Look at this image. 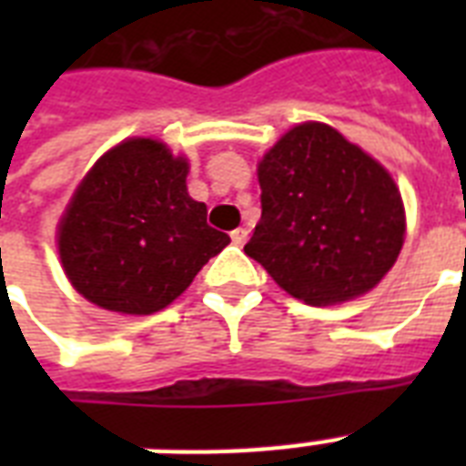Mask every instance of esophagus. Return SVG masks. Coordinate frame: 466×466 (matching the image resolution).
I'll use <instances>...</instances> for the list:
<instances>
[{
	"instance_id": "1",
	"label": "esophagus",
	"mask_w": 466,
	"mask_h": 466,
	"mask_svg": "<svg viewBox=\"0 0 466 466\" xmlns=\"http://www.w3.org/2000/svg\"><path fill=\"white\" fill-rule=\"evenodd\" d=\"M247 237H248V229H244V227H239V229H234L232 232V241L237 244V247H244V244H247Z\"/></svg>"
}]
</instances>
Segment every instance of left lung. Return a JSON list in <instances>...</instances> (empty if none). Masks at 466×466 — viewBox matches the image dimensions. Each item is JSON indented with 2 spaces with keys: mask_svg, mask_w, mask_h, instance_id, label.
<instances>
[{
  "mask_svg": "<svg viewBox=\"0 0 466 466\" xmlns=\"http://www.w3.org/2000/svg\"><path fill=\"white\" fill-rule=\"evenodd\" d=\"M261 219L244 247L292 298L339 305L372 290L404 244L390 171L324 123L285 133L258 161Z\"/></svg>",
  "mask_w": 466,
  "mask_h": 466,
  "instance_id": "8db88e82",
  "label": "left lung"
}]
</instances>
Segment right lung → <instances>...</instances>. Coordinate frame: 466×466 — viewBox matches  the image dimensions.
<instances>
[{"label": "right lung", "mask_w": 466, "mask_h": 466, "mask_svg": "<svg viewBox=\"0 0 466 466\" xmlns=\"http://www.w3.org/2000/svg\"><path fill=\"white\" fill-rule=\"evenodd\" d=\"M188 161L133 137L84 176L57 227L62 268L79 295L120 314H152L229 244L188 196Z\"/></svg>", "instance_id": "add662e5"}]
</instances>
